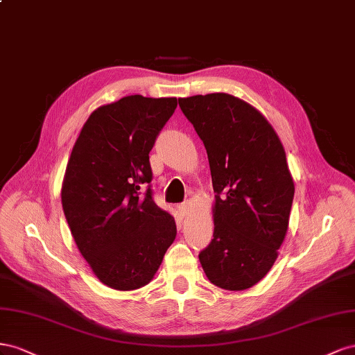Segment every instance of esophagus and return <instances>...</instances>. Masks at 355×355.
<instances>
[{"instance_id": "obj_1", "label": "esophagus", "mask_w": 355, "mask_h": 355, "mask_svg": "<svg viewBox=\"0 0 355 355\" xmlns=\"http://www.w3.org/2000/svg\"><path fill=\"white\" fill-rule=\"evenodd\" d=\"M189 208H190V202L184 200L183 204L178 205V211L181 212V216H187L189 214Z\"/></svg>"}]
</instances>
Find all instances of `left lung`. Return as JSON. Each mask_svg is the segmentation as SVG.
<instances>
[{"label":"left lung","mask_w":355,"mask_h":355,"mask_svg":"<svg viewBox=\"0 0 355 355\" xmlns=\"http://www.w3.org/2000/svg\"><path fill=\"white\" fill-rule=\"evenodd\" d=\"M178 104L205 146L216 193L214 235L200 265L220 288H250L270 270L287 234L295 184L284 147L269 121L235 96Z\"/></svg>","instance_id":"8db88e82"}]
</instances>
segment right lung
Listing matches in <instances>:
<instances>
[{"label": "right lung", "mask_w": 355, "mask_h": 355, "mask_svg": "<svg viewBox=\"0 0 355 355\" xmlns=\"http://www.w3.org/2000/svg\"><path fill=\"white\" fill-rule=\"evenodd\" d=\"M177 98L130 95L89 116L68 160L62 208L82 256L103 284L135 290L155 277L177 235L157 207L148 153Z\"/></svg>", "instance_id": "1"}]
</instances>
